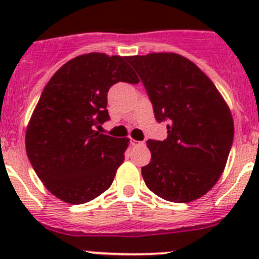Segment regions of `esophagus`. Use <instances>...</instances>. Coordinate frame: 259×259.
Masks as SVG:
<instances>
[{
    "instance_id": "1",
    "label": "esophagus",
    "mask_w": 259,
    "mask_h": 259,
    "mask_svg": "<svg viewBox=\"0 0 259 259\" xmlns=\"http://www.w3.org/2000/svg\"><path fill=\"white\" fill-rule=\"evenodd\" d=\"M131 145H132V146H141V145H144V143H143V141L131 140Z\"/></svg>"
}]
</instances>
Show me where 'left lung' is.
<instances>
[{
	"label": "left lung",
	"mask_w": 259,
	"mask_h": 259,
	"mask_svg": "<svg viewBox=\"0 0 259 259\" xmlns=\"http://www.w3.org/2000/svg\"><path fill=\"white\" fill-rule=\"evenodd\" d=\"M140 76L167 139L148 140L146 187L171 202H191L215 185L227 163L233 119L214 83L193 62L175 53L127 57Z\"/></svg>",
	"instance_id": "left-lung-1"
}]
</instances>
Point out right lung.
<instances>
[{"mask_svg": "<svg viewBox=\"0 0 259 259\" xmlns=\"http://www.w3.org/2000/svg\"><path fill=\"white\" fill-rule=\"evenodd\" d=\"M119 81L137 84L127 57L89 53L53 75L32 114L26 150L48 191L72 205L109 188L124 161L130 139L100 134L110 119L107 92Z\"/></svg>", "mask_w": 259, "mask_h": 259, "instance_id": "obj_1", "label": "right lung"}]
</instances>
